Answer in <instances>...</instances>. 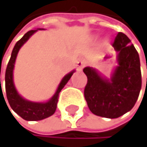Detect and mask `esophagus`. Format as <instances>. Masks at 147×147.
<instances>
[{
    "label": "esophagus",
    "instance_id": "34e87169",
    "mask_svg": "<svg viewBox=\"0 0 147 147\" xmlns=\"http://www.w3.org/2000/svg\"><path fill=\"white\" fill-rule=\"evenodd\" d=\"M86 66V61H84V60H78L77 61V69L78 70H82L83 68Z\"/></svg>",
    "mask_w": 147,
    "mask_h": 147
}]
</instances>
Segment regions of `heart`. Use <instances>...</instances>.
Masks as SVG:
<instances>
[{
    "instance_id": "1",
    "label": "heart",
    "mask_w": 147,
    "mask_h": 147,
    "mask_svg": "<svg viewBox=\"0 0 147 147\" xmlns=\"http://www.w3.org/2000/svg\"><path fill=\"white\" fill-rule=\"evenodd\" d=\"M105 44L107 45V44H108V42H107V41H106V42H105Z\"/></svg>"
}]
</instances>
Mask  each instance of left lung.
Listing matches in <instances>:
<instances>
[{
    "instance_id": "1",
    "label": "left lung",
    "mask_w": 147,
    "mask_h": 147,
    "mask_svg": "<svg viewBox=\"0 0 147 147\" xmlns=\"http://www.w3.org/2000/svg\"><path fill=\"white\" fill-rule=\"evenodd\" d=\"M113 47L117 53V66L109 78L92 67L83 71L87 77L84 98L91 112L106 118H117L134 107L141 90L139 55L124 33L118 32Z\"/></svg>"
}]
</instances>
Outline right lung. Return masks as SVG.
Wrapping results in <instances>:
<instances>
[{
	"mask_svg": "<svg viewBox=\"0 0 147 147\" xmlns=\"http://www.w3.org/2000/svg\"><path fill=\"white\" fill-rule=\"evenodd\" d=\"M38 30H41V29L29 31L23 36V38L20 40H18L16 43L12 50L11 57L9 59V61L6 69V73H5V89H6L8 101L11 107V109L18 115H20L23 119L26 121H39L54 115L56 110L59 93L61 91V89L65 86V84L68 83V81L70 79L73 73L75 72V69H74L63 77V78L60 82L55 94L46 102H35V101L28 100L24 99V97H22L18 93V90L16 89L15 84H14V78H13V71H14L16 59L23 45Z\"/></svg>",
	"mask_w": 147,
	"mask_h": 147,
	"instance_id": "add662e5",
	"label": "right lung"
}]
</instances>
